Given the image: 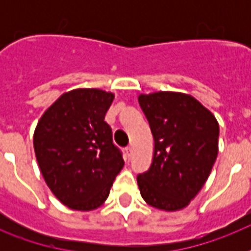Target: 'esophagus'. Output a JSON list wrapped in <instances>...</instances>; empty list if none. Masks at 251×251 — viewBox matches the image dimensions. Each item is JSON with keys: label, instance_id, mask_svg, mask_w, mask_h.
Segmentation results:
<instances>
[{"label": "esophagus", "instance_id": "obj_1", "mask_svg": "<svg viewBox=\"0 0 251 251\" xmlns=\"http://www.w3.org/2000/svg\"><path fill=\"white\" fill-rule=\"evenodd\" d=\"M131 153H133V147L131 146H129V147H126V156L131 157Z\"/></svg>", "mask_w": 251, "mask_h": 251}]
</instances>
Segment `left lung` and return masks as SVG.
Listing matches in <instances>:
<instances>
[{"mask_svg":"<svg viewBox=\"0 0 251 251\" xmlns=\"http://www.w3.org/2000/svg\"><path fill=\"white\" fill-rule=\"evenodd\" d=\"M138 101L155 143L149 171L137 177L142 198L159 210H181L210 176L218 156L219 124L190 95L160 91L139 95Z\"/></svg>","mask_w":251,"mask_h":251,"instance_id":"left-lung-1","label":"left lung"}]
</instances>
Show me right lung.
<instances>
[{
    "label": "right lung",
    "mask_w": 251,
    "mask_h": 251,
    "mask_svg": "<svg viewBox=\"0 0 251 251\" xmlns=\"http://www.w3.org/2000/svg\"><path fill=\"white\" fill-rule=\"evenodd\" d=\"M113 99V94L98 88L69 91L37 122L33 149L41 175L69 208L101 206L124 167L121 150L104 121Z\"/></svg>",
    "instance_id": "add662e5"
}]
</instances>
